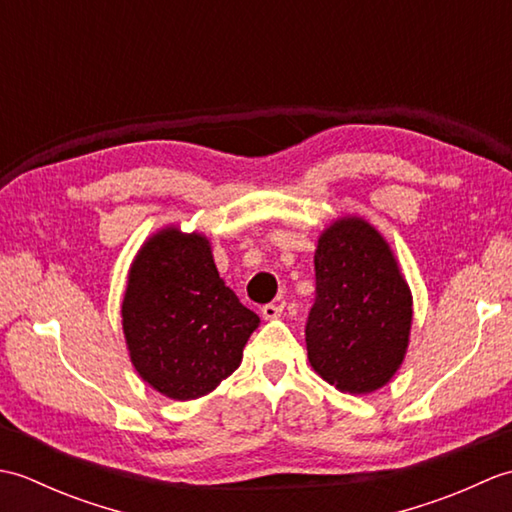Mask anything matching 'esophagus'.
I'll return each instance as SVG.
<instances>
[{
	"mask_svg": "<svg viewBox=\"0 0 512 512\" xmlns=\"http://www.w3.org/2000/svg\"><path fill=\"white\" fill-rule=\"evenodd\" d=\"M281 312H284V306H279V303H266V306L262 308V317L266 321H273V319L281 317Z\"/></svg>",
	"mask_w": 512,
	"mask_h": 512,
	"instance_id": "obj_1",
	"label": "esophagus"
}]
</instances>
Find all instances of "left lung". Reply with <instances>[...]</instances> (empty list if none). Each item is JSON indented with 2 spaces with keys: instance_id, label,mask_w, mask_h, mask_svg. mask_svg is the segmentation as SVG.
I'll list each match as a JSON object with an SVG mask.
<instances>
[{
  "instance_id": "8db88e82",
  "label": "left lung",
  "mask_w": 512,
  "mask_h": 512,
  "mask_svg": "<svg viewBox=\"0 0 512 512\" xmlns=\"http://www.w3.org/2000/svg\"><path fill=\"white\" fill-rule=\"evenodd\" d=\"M314 270L308 361L343 394H372L405 361L413 321V297L394 250L374 224L343 215L321 231Z\"/></svg>"
}]
</instances>
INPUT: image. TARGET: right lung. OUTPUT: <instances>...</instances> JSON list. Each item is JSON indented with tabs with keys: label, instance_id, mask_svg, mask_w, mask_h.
Wrapping results in <instances>:
<instances>
[{
	"label": "right lung",
	"instance_id": "1",
	"mask_svg": "<svg viewBox=\"0 0 512 512\" xmlns=\"http://www.w3.org/2000/svg\"><path fill=\"white\" fill-rule=\"evenodd\" d=\"M136 374L171 400H195L231 376L259 317L217 273L211 239L167 224L138 248L121 303Z\"/></svg>",
	"mask_w": 512,
	"mask_h": 512
}]
</instances>
